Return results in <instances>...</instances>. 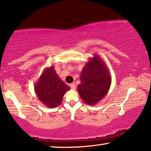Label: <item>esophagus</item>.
<instances>
[{"instance_id":"1","label":"esophagus","mask_w":151,"mask_h":151,"mask_svg":"<svg viewBox=\"0 0 151 151\" xmlns=\"http://www.w3.org/2000/svg\"><path fill=\"white\" fill-rule=\"evenodd\" d=\"M70 87L71 88H73V89H75L76 88V85L75 83H71L70 85Z\"/></svg>"}]
</instances>
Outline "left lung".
Masks as SVG:
<instances>
[{"mask_svg":"<svg viewBox=\"0 0 151 151\" xmlns=\"http://www.w3.org/2000/svg\"><path fill=\"white\" fill-rule=\"evenodd\" d=\"M81 83L77 88L85 104L93 106L104 99L111 83L109 69L104 60L96 54L88 60L81 73Z\"/></svg>","mask_w":151,"mask_h":151,"instance_id":"8db88e82","label":"left lung"}]
</instances>
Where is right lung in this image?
Masks as SVG:
<instances>
[{
  "label": "right lung",
  "mask_w": 151,
  "mask_h": 151,
  "mask_svg": "<svg viewBox=\"0 0 151 151\" xmlns=\"http://www.w3.org/2000/svg\"><path fill=\"white\" fill-rule=\"evenodd\" d=\"M70 89L57 75L53 66L45 68L34 85L38 99L50 108L58 106L63 101L64 95Z\"/></svg>",
  "instance_id": "1"
}]
</instances>
